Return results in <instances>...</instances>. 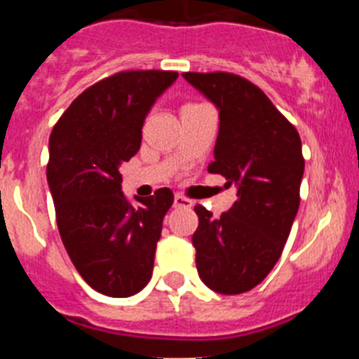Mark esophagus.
Wrapping results in <instances>:
<instances>
[{
	"label": "esophagus",
	"mask_w": 359,
	"mask_h": 359,
	"mask_svg": "<svg viewBox=\"0 0 359 359\" xmlns=\"http://www.w3.org/2000/svg\"><path fill=\"white\" fill-rule=\"evenodd\" d=\"M174 207L176 208H190L192 207V201L183 196H174Z\"/></svg>",
	"instance_id": "34e87169"
}]
</instances>
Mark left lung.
<instances>
[{
    "instance_id": "1",
    "label": "left lung",
    "mask_w": 359,
    "mask_h": 359,
    "mask_svg": "<svg viewBox=\"0 0 359 359\" xmlns=\"http://www.w3.org/2000/svg\"><path fill=\"white\" fill-rule=\"evenodd\" d=\"M183 77L219 111L208 172L237 189V201L219 219L194 207L196 266L212 291L239 294L261 284L280 259L300 205L302 142L293 123L246 79L224 72Z\"/></svg>"
}]
</instances>
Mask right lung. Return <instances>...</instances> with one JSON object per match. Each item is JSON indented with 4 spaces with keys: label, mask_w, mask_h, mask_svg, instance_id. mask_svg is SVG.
Here are the masks:
<instances>
[{
    "label": "right lung",
    "mask_w": 359,
    "mask_h": 359,
    "mask_svg": "<svg viewBox=\"0 0 359 359\" xmlns=\"http://www.w3.org/2000/svg\"><path fill=\"white\" fill-rule=\"evenodd\" d=\"M176 72H120L82 91L50 135L46 167L62 244L81 277L98 293L126 298L151 280L170 189L151 198L122 192L120 167L142 144L152 104Z\"/></svg>",
    "instance_id": "obj_1"
}]
</instances>
